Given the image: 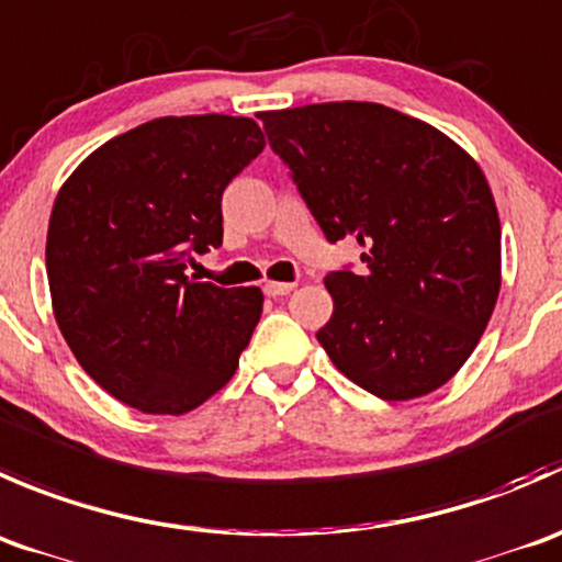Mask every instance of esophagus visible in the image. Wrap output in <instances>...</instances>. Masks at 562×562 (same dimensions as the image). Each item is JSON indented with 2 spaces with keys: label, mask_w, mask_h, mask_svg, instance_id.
<instances>
[{
  "label": "esophagus",
  "mask_w": 562,
  "mask_h": 562,
  "mask_svg": "<svg viewBox=\"0 0 562 562\" xmlns=\"http://www.w3.org/2000/svg\"><path fill=\"white\" fill-rule=\"evenodd\" d=\"M292 289H294V283H281V281L265 283V294H268V297H283V294H289Z\"/></svg>",
  "instance_id": "obj_1"
}]
</instances>
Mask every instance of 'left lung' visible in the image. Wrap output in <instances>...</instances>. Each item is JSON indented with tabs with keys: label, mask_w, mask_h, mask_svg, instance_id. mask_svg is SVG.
<instances>
[{
	"label": "left lung",
	"mask_w": 562,
	"mask_h": 562,
	"mask_svg": "<svg viewBox=\"0 0 562 562\" xmlns=\"http://www.w3.org/2000/svg\"><path fill=\"white\" fill-rule=\"evenodd\" d=\"M273 153L327 243L355 237L366 270L325 276L333 366L385 398L426 396L464 366L499 292V218L475 160L380 103L262 111Z\"/></svg>",
	"instance_id": "obj_1"
}]
</instances>
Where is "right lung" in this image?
Listing matches in <instances>:
<instances>
[{
    "mask_svg": "<svg viewBox=\"0 0 562 562\" xmlns=\"http://www.w3.org/2000/svg\"><path fill=\"white\" fill-rule=\"evenodd\" d=\"M262 149L248 116H164L94 149L59 191L54 316L81 369L127 407L182 415L235 374L262 292L199 281L188 265L221 248V196Z\"/></svg>",
    "mask_w": 562,
    "mask_h": 562,
    "instance_id": "add662e5",
    "label": "right lung"
}]
</instances>
